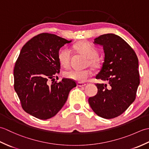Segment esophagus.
<instances>
[{"label": "esophagus", "mask_w": 149, "mask_h": 149, "mask_svg": "<svg viewBox=\"0 0 149 149\" xmlns=\"http://www.w3.org/2000/svg\"><path fill=\"white\" fill-rule=\"evenodd\" d=\"M77 86L83 87V86H86V84L84 83H77Z\"/></svg>", "instance_id": "esophagus-1"}]
</instances>
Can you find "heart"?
<instances>
[{
  "mask_svg": "<svg viewBox=\"0 0 149 149\" xmlns=\"http://www.w3.org/2000/svg\"><path fill=\"white\" fill-rule=\"evenodd\" d=\"M74 49L79 53L88 57V63L95 68L99 67L101 61L97 56L98 50L92 44L87 41H81L74 45ZM70 50L68 49H63L59 50L58 55V61L64 68H68L70 60ZM93 74L91 69L84 70H72L65 73V75L72 80L76 81L79 83H84Z\"/></svg>",
  "mask_w": 149,
  "mask_h": 149,
  "instance_id": "obj_1",
  "label": "heart"
}]
</instances>
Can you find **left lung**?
<instances>
[{
    "label": "left lung",
    "mask_w": 149,
    "mask_h": 149,
    "mask_svg": "<svg viewBox=\"0 0 149 149\" xmlns=\"http://www.w3.org/2000/svg\"><path fill=\"white\" fill-rule=\"evenodd\" d=\"M94 43L102 45L105 54L96 79L108 84L97 83V93L88 102L98 116L113 118L122 115L136 99L140 84L138 59L132 47L116 34H102Z\"/></svg>",
    "instance_id": "8db88e82"
}]
</instances>
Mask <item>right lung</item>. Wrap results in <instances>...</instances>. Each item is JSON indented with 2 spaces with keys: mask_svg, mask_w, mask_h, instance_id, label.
<instances>
[{
  "mask_svg": "<svg viewBox=\"0 0 149 149\" xmlns=\"http://www.w3.org/2000/svg\"><path fill=\"white\" fill-rule=\"evenodd\" d=\"M71 42L56 34L41 33L22 47L14 68V88L22 108L29 115L41 120L52 118L76 86L70 79L54 81L60 72L59 50Z\"/></svg>",
  "mask_w": 149,
  "mask_h": 149,
  "instance_id": "right-lung-1",
  "label": "right lung"
}]
</instances>
